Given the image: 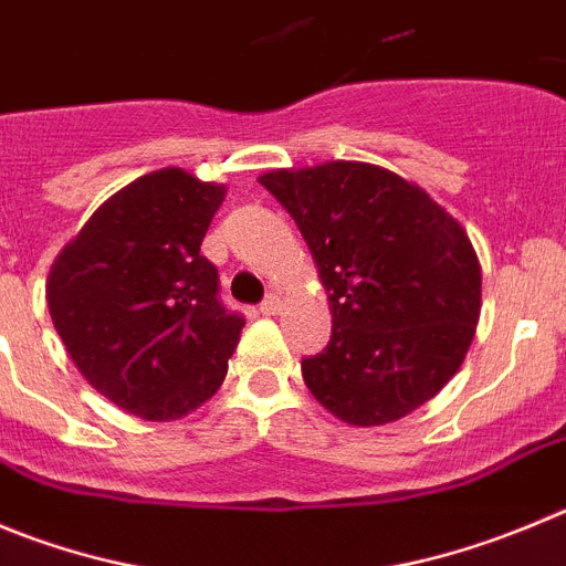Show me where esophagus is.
<instances>
[{
  "label": "esophagus",
  "mask_w": 566,
  "mask_h": 566,
  "mask_svg": "<svg viewBox=\"0 0 566 566\" xmlns=\"http://www.w3.org/2000/svg\"><path fill=\"white\" fill-rule=\"evenodd\" d=\"M279 310H282V301H279L276 293H271L265 301H262V304H259V313L262 315H276Z\"/></svg>",
  "instance_id": "obj_1"
}]
</instances>
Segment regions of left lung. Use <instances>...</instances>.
<instances>
[{"label": "left lung", "instance_id": "8db88e82", "mask_svg": "<svg viewBox=\"0 0 566 566\" xmlns=\"http://www.w3.org/2000/svg\"><path fill=\"white\" fill-rule=\"evenodd\" d=\"M329 295L332 337L301 360L310 394L346 424L379 427L455 377L480 318V262L450 211L363 161L273 170Z\"/></svg>", "mask_w": 566, "mask_h": 566}]
</instances>
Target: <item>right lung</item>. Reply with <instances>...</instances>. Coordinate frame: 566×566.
<instances>
[{"mask_svg":"<svg viewBox=\"0 0 566 566\" xmlns=\"http://www.w3.org/2000/svg\"><path fill=\"white\" fill-rule=\"evenodd\" d=\"M223 198L178 167L147 172L94 211L50 271L46 304L77 371L147 421L211 399L245 326L200 253Z\"/></svg>","mask_w":566,"mask_h":566,"instance_id":"add662e5","label":"right lung"}]
</instances>
